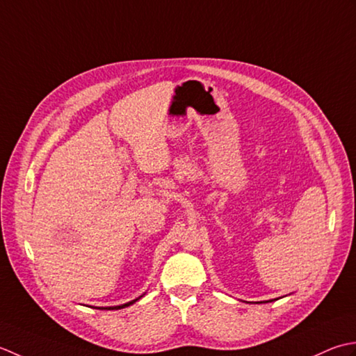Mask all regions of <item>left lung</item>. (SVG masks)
<instances>
[{
  "label": "left lung",
  "mask_w": 356,
  "mask_h": 356,
  "mask_svg": "<svg viewBox=\"0 0 356 356\" xmlns=\"http://www.w3.org/2000/svg\"><path fill=\"white\" fill-rule=\"evenodd\" d=\"M270 301H273V300H270ZM270 301H266V302H270ZM261 302H264V301H261Z\"/></svg>",
  "instance_id": "left-lung-1"
}]
</instances>
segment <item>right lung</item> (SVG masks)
Segmentation results:
<instances>
[{"label": "right lung", "mask_w": 356, "mask_h": 356, "mask_svg": "<svg viewBox=\"0 0 356 356\" xmlns=\"http://www.w3.org/2000/svg\"><path fill=\"white\" fill-rule=\"evenodd\" d=\"M143 296V295H141ZM141 296H138V298H135V300H132V301H129V302H126V304H121V306H112V307H97V309H101V310H103V309H106V310H113V309H124V307H127V306H130V304H134V302H136L138 300H140L141 298Z\"/></svg>", "instance_id": "1"}]
</instances>
